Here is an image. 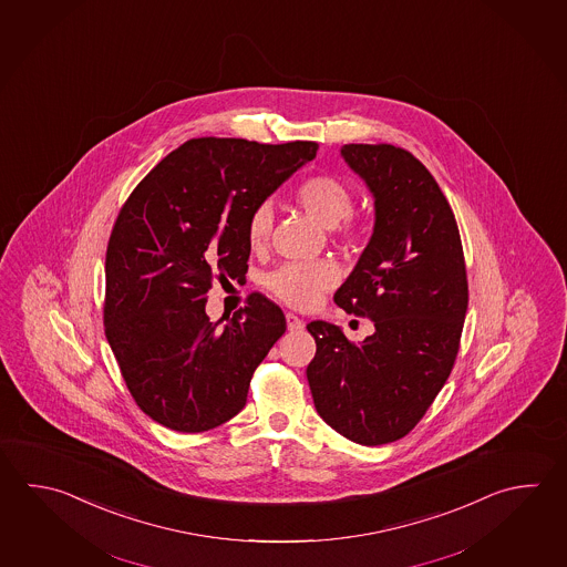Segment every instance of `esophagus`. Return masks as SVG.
I'll use <instances>...</instances> for the list:
<instances>
[{
  "label": "esophagus",
  "mask_w": 567,
  "mask_h": 567,
  "mask_svg": "<svg viewBox=\"0 0 567 567\" xmlns=\"http://www.w3.org/2000/svg\"><path fill=\"white\" fill-rule=\"evenodd\" d=\"M287 327H289V331H299L305 327V321L299 319L295 312H287Z\"/></svg>",
  "instance_id": "34e87169"
}]
</instances>
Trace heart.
I'll use <instances>...</instances> for the list:
<instances>
[{
    "mask_svg": "<svg viewBox=\"0 0 567 567\" xmlns=\"http://www.w3.org/2000/svg\"><path fill=\"white\" fill-rule=\"evenodd\" d=\"M295 200L317 218L322 226L331 228L347 245H359L367 236L363 218L353 214V188L332 174H312L297 184L292 190ZM275 214L267 203L257 204L246 220V238L252 248L267 245L272 233ZM339 282V268L331 260H295L285 262L265 277L267 287L277 299L295 309H312L321 302L324 292Z\"/></svg>",
    "mask_w": 567,
    "mask_h": 567,
    "instance_id": "1",
    "label": "heart"
}]
</instances>
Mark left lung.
I'll list each match as a JSON object with an SVG mask.
<instances>
[{"label": "left lung", "mask_w": 567, "mask_h": 567, "mask_svg": "<svg viewBox=\"0 0 567 567\" xmlns=\"http://www.w3.org/2000/svg\"><path fill=\"white\" fill-rule=\"evenodd\" d=\"M342 156L374 196V233L334 302L374 322L363 342L329 322L307 367L319 415L342 437L383 445L417 425L460 353L470 287L455 214L431 172L393 144H347Z\"/></svg>", "instance_id": "8db88e82"}]
</instances>
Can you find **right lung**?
<instances>
[{
	"mask_svg": "<svg viewBox=\"0 0 567 567\" xmlns=\"http://www.w3.org/2000/svg\"><path fill=\"white\" fill-rule=\"evenodd\" d=\"M317 150L310 140H188L122 204L106 248L104 331L130 395L164 427L203 433L235 417L287 331L260 292L225 327L206 317V295L245 277L248 214Z\"/></svg>",
	"mask_w": 567,
	"mask_h": 567,
	"instance_id": "obj_1",
	"label": "right lung"
}]
</instances>
